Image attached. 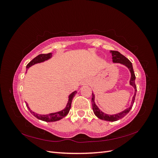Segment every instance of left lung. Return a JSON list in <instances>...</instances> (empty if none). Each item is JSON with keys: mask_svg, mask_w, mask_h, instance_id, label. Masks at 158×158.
I'll list each match as a JSON object with an SVG mask.
<instances>
[{"mask_svg": "<svg viewBox=\"0 0 158 158\" xmlns=\"http://www.w3.org/2000/svg\"><path fill=\"white\" fill-rule=\"evenodd\" d=\"M110 52H111L112 55V60L113 63H120L121 64L125 65V66L128 69L129 71L131 73V80L129 81V84H130L135 89V94H134L131 106L125 109L124 111L118 113L117 114H109L105 113L103 112L102 110H100V109L97 106V105L95 103V95L92 92V109H93V111L94 114H95L98 118L102 119V120L103 121H116L119 120V119L122 118L123 117H125L126 114L131 111V109H132L134 102H135V99L136 97V85L135 84V79H136V76L135 74V73H134V70L132 67V64L131 62L129 60L127 57H125L122 54H121L118 51H110Z\"/></svg>", "mask_w": 158, "mask_h": 158, "instance_id": "8db88e82", "label": "left lung"}]
</instances>
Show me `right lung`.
<instances>
[{
  "label": "right lung",
  "instance_id": "obj_1",
  "mask_svg": "<svg viewBox=\"0 0 158 158\" xmlns=\"http://www.w3.org/2000/svg\"><path fill=\"white\" fill-rule=\"evenodd\" d=\"M52 52H50V53H47V54H41L35 57L32 60H31L29 63H28L26 66V72L27 69L30 67H31V66L34 65L37 63H44V62L48 60L51 58H52ZM77 93V91H74L73 93H71L69 96V100L67 104L65 107V108L63 110H61L60 111L58 112H55V113H51L49 114H37L35 113L34 111H32L30 109L29 106H28L27 103L26 102V105L27 108L30 110V113L33 114V116H35L37 118L40 119V120L44 121L45 122H55L59 121L60 119L64 118L65 116L67 115V114L69 113V111L71 107V104L72 102H73V98L75 96V95Z\"/></svg>",
  "mask_w": 158,
  "mask_h": 158
}]
</instances>
